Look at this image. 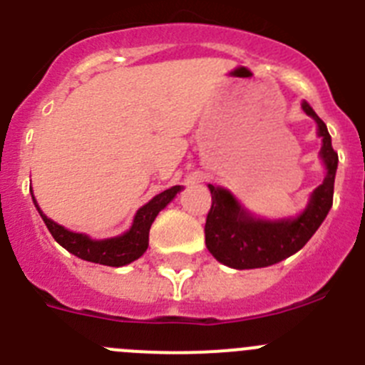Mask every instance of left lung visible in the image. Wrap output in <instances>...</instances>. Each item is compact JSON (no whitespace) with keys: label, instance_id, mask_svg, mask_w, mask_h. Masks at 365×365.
Here are the masks:
<instances>
[{"label":"left lung","instance_id":"1","mask_svg":"<svg viewBox=\"0 0 365 365\" xmlns=\"http://www.w3.org/2000/svg\"><path fill=\"white\" fill-rule=\"evenodd\" d=\"M306 115L317 122L322 138L321 158L326 165V178L313 190L308 207L294 220L268 221L254 217L243 209L232 194L221 187L209 185L212 205L205 221V245L220 263L236 270L263 268L279 263L301 250L321 227L333 205L339 155L331 145V136L324 122L302 102Z\"/></svg>","mask_w":365,"mask_h":365}]
</instances>
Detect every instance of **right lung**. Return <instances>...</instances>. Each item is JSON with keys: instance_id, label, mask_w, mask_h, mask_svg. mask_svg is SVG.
<instances>
[{"instance_id": "add662e5", "label": "right lung", "mask_w": 365, "mask_h": 365, "mask_svg": "<svg viewBox=\"0 0 365 365\" xmlns=\"http://www.w3.org/2000/svg\"><path fill=\"white\" fill-rule=\"evenodd\" d=\"M180 190H182V187L175 185L171 189L156 194L151 202L138 209L135 220H133L131 229L128 232H124L122 236L101 241L90 240L86 234L71 232V230L61 227L59 223L52 221L48 216H44L43 210L37 205L36 198H34V194L32 200L37 207V212L41 214L44 225L48 227L50 234L53 236V240L61 247L66 248L70 254L77 255V257L84 261H90V263L106 264V267H124V264H129L135 259H138L148 250L149 229H151L153 221L158 216L160 210L167 207V203L171 202Z\"/></svg>"}]
</instances>
